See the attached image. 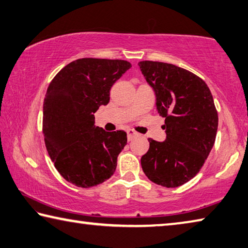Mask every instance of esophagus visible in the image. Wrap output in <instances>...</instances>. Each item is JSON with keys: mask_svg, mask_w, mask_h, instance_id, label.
Masks as SVG:
<instances>
[{"mask_svg": "<svg viewBox=\"0 0 248 248\" xmlns=\"http://www.w3.org/2000/svg\"><path fill=\"white\" fill-rule=\"evenodd\" d=\"M127 134H128V140H129V141H131L132 139H134V138L138 136V133L136 131H133V130H131V129L128 130Z\"/></svg>", "mask_w": 248, "mask_h": 248, "instance_id": "1", "label": "esophagus"}]
</instances>
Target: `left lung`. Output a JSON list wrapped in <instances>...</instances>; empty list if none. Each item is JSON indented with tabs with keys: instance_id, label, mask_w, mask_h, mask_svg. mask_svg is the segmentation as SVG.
<instances>
[{
	"instance_id": "left-lung-1",
	"label": "left lung",
	"mask_w": 248,
	"mask_h": 248,
	"mask_svg": "<svg viewBox=\"0 0 248 248\" xmlns=\"http://www.w3.org/2000/svg\"><path fill=\"white\" fill-rule=\"evenodd\" d=\"M139 66L155 93L166 130L165 141L148 139L142 169L152 182L177 187L200 172L214 146L218 129L214 98L204 81L181 67L151 61Z\"/></svg>"
}]
</instances>
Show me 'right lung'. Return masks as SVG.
Listing matches in <instances>:
<instances>
[{"mask_svg": "<svg viewBox=\"0 0 248 248\" xmlns=\"http://www.w3.org/2000/svg\"><path fill=\"white\" fill-rule=\"evenodd\" d=\"M130 68L127 61L80 58L66 65L48 85L44 142L58 172L76 186H95L115 172L127 133L96 127L94 112L108 104L112 84Z\"/></svg>", "mask_w": 248, "mask_h": 248, "instance_id": "add662e5", "label": "right lung"}]
</instances>
